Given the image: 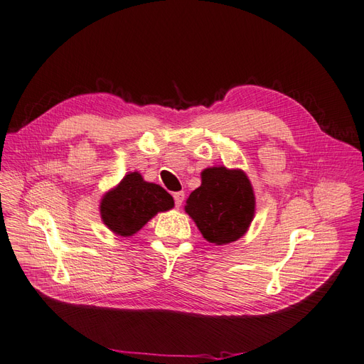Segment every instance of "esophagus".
<instances>
[{
	"instance_id": "34e87169",
	"label": "esophagus",
	"mask_w": 364,
	"mask_h": 364,
	"mask_svg": "<svg viewBox=\"0 0 364 364\" xmlns=\"http://www.w3.org/2000/svg\"><path fill=\"white\" fill-rule=\"evenodd\" d=\"M184 198H186L184 192H176V193H173V200H176V207L177 208L181 207L183 202H184Z\"/></svg>"
}]
</instances>
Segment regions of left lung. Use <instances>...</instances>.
Masks as SVG:
<instances>
[{
	"label": "left lung",
	"mask_w": 364,
	"mask_h": 364,
	"mask_svg": "<svg viewBox=\"0 0 364 364\" xmlns=\"http://www.w3.org/2000/svg\"><path fill=\"white\" fill-rule=\"evenodd\" d=\"M200 178L202 184L186 200V213L208 242L226 245L240 240L248 230L256 210L247 173L213 166L203 169Z\"/></svg>",
	"instance_id": "8db88e82"
}]
</instances>
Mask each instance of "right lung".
Segmentation results:
<instances>
[{"instance_id":"obj_1","label":"right lung","mask_w":364,"mask_h":364,"mask_svg":"<svg viewBox=\"0 0 364 364\" xmlns=\"http://www.w3.org/2000/svg\"><path fill=\"white\" fill-rule=\"evenodd\" d=\"M172 207L173 199L164 187L144 181L138 172H129L102 196L100 211L109 230L120 236H132L157 213Z\"/></svg>"}]
</instances>
